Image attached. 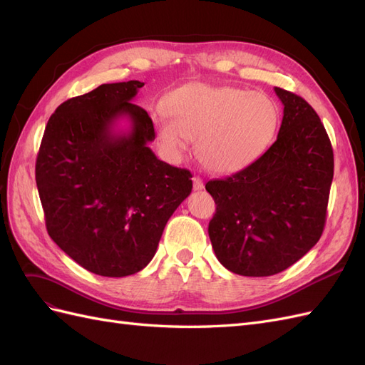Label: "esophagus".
<instances>
[{"mask_svg": "<svg viewBox=\"0 0 365 365\" xmlns=\"http://www.w3.org/2000/svg\"><path fill=\"white\" fill-rule=\"evenodd\" d=\"M193 189L195 190H202L204 189V181L200 176H193Z\"/></svg>", "mask_w": 365, "mask_h": 365, "instance_id": "1", "label": "esophagus"}]
</instances>
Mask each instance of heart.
<instances>
[{"instance_id":"b5f03b06","label":"heart","mask_w":365,"mask_h":365,"mask_svg":"<svg viewBox=\"0 0 365 365\" xmlns=\"http://www.w3.org/2000/svg\"><path fill=\"white\" fill-rule=\"evenodd\" d=\"M153 117L161 148L181 158L196 140V155L208 170L235 173L272 145L280 125L277 102L262 91L202 82L176 88Z\"/></svg>"}]
</instances>
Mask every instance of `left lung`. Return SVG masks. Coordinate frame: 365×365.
<instances>
[{
  "mask_svg": "<svg viewBox=\"0 0 365 365\" xmlns=\"http://www.w3.org/2000/svg\"><path fill=\"white\" fill-rule=\"evenodd\" d=\"M283 103L277 140L240 172L205 184L216 202L208 236L217 260L247 277L289 268L324 230L334 150L314 108L274 88Z\"/></svg>",
  "mask_w": 365,
  "mask_h": 365,
  "instance_id": "left-lung-1",
  "label": "left lung"
}]
</instances>
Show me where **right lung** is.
Here are the masks:
<instances>
[{
    "label": "right lung",
    "instance_id": "obj_1",
    "mask_svg": "<svg viewBox=\"0 0 365 365\" xmlns=\"http://www.w3.org/2000/svg\"><path fill=\"white\" fill-rule=\"evenodd\" d=\"M140 81L103 83L50 117L36 185L50 237L82 268L126 277L155 256L169 217L192 192V173L157 158L155 130L132 103ZM130 129H118L120 119Z\"/></svg>",
    "mask_w": 365,
    "mask_h": 365
}]
</instances>
